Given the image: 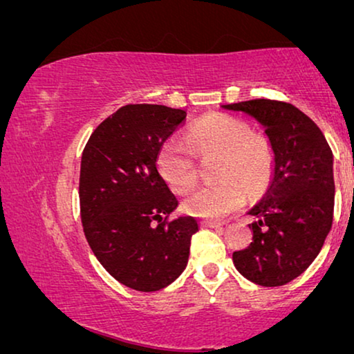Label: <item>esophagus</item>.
<instances>
[{
    "label": "esophagus",
    "instance_id": "esophagus-1",
    "mask_svg": "<svg viewBox=\"0 0 354 354\" xmlns=\"http://www.w3.org/2000/svg\"><path fill=\"white\" fill-rule=\"evenodd\" d=\"M201 225L203 227H216V229H220V227L225 226V225H223V223H216V221H212V220H203Z\"/></svg>",
    "mask_w": 354,
    "mask_h": 354
}]
</instances>
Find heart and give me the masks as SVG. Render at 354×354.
<instances>
[{
    "label": "heart",
    "mask_w": 354,
    "mask_h": 354,
    "mask_svg": "<svg viewBox=\"0 0 354 354\" xmlns=\"http://www.w3.org/2000/svg\"><path fill=\"white\" fill-rule=\"evenodd\" d=\"M194 150L198 157L218 156L213 176L220 181L194 191L183 202L192 216L218 220L239 210L247 202V186L252 192L265 187L271 175L272 151L265 138L250 134L242 120L213 113L198 120L186 141L171 138L160 147L158 171L176 194H186L197 181Z\"/></svg>",
    "instance_id": "b5f03b06"
}]
</instances>
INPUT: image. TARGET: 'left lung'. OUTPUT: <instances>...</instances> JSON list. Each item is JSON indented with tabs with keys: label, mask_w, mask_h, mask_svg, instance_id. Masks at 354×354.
I'll return each instance as SVG.
<instances>
[{
	"label": "left lung",
	"mask_w": 354,
	"mask_h": 354,
	"mask_svg": "<svg viewBox=\"0 0 354 354\" xmlns=\"http://www.w3.org/2000/svg\"><path fill=\"white\" fill-rule=\"evenodd\" d=\"M250 117L272 151L268 187L248 215L253 242L232 253L236 270L263 287L293 281L315 261L332 227L333 156L324 134L300 109L271 99L221 106Z\"/></svg>",
	"instance_id": "1"
}]
</instances>
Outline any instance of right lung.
<instances>
[{
    "label": "right lung",
    "mask_w": 354,
    "mask_h": 354,
    "mask_svg": "<svg viewBox=\"0 0 354 354\" xmlns=\"http://www.w3.org/2000/svg\"><path fill=\"white\" fill-rule=\"evenodd\" d=\"M184 120L181 109L129 104L94 129L82 156L84 236L109 274L139 292L181 276L198 231L192 216L167 221L179 202L157 168L158 151Z\"/></svg>",
    "instance_id": "add662e5"
}]
</instances>
